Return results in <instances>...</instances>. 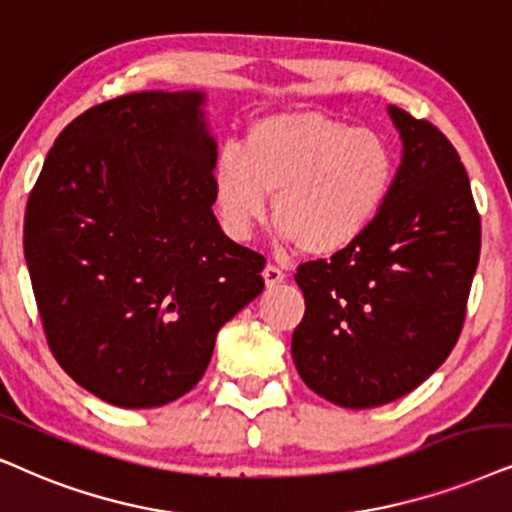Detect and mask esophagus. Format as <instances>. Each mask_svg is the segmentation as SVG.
I'll return each mask as SVG.
<instances>
[{
	"label": "esophagus",
	"instance_id": "34e87169",
	"mask_svg": "<svg viewBox=\"0 0 512 512\" xmlns=\"http://www.w3.org/2000/svg\"><path fill=\"white\" fill-rule=\"evenodd\" d=\"M262 276H264V283H267L269 288H271V286H278V283L286 281V274H283V269L278 267V264H274V262H269L267 267H264Z\"/></svg>",
	"mask_w": 512,
	"mask_h": 512
}]
</instances>
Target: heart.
Returning <instances> with one entry per match:
<instances>
[{"label": "heart", "mask_w": 512, "mask_h": 512, "mask_svg": "<svg viewBox=\"0 0 512 512\" xmlns=\"http://www.w3.org/2000/svg\"><path fill=\"white\" fill-rule=\"evenodd\" d=\"M397 179L385 137L314 111L252 122L241 146L215 158V200L224 229L248 238L274 193L278 236L307 255L345 250L375 222Z\"/></svg>", "instance_id": "heart-1"}]
</instances>
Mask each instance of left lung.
Listing matches in <instances>:
<instances>
[{
  "mask_svg": "<svg viewBox=\"0 0 512 512\" xmlns=\"http://www.w3.org/2000/svg\"><path fill=\"white\" fill-rule=\"evenodd\" d=\"M404 155L383 212L331 260L304 262L293 361L309 390L345 409L387 404L430 378L463 331L482 226L456 148L390 106Z\"/></svg>",
  "mask_w": 512,
  "mask_h": 512,
  "instance_id": "1",
  "label": "left lung"
}]
</instances>
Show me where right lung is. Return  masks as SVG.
I'll list each match as a JSON object with an SVG mask.
<instances>
[{
	"label": "right lung",
	"instance_id": "obj_1",
	"mask_svg": "<svg viewBox=\"0 0 512 512\" xmlns=\"http://www.w3.org/2000/svg\"><path fill=\"white\" fill-rule=\"evenodd\" d=\"M200 92H134L58 134L23 250L44 338L77 385L122 409L203 378L219 328L262 293L264 255L231 241Z\"/></svg>",
	"mask_w": 512,
	"mask_h": 512
}]
</instances>
